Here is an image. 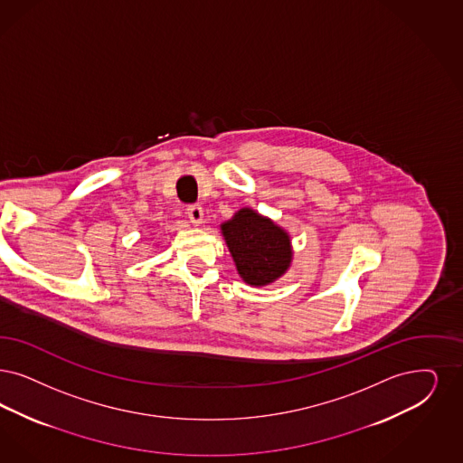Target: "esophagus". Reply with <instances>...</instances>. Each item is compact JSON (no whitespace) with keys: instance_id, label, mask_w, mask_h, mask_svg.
<instances>
[{"instance_id":"1","label":"esophagus","mask_w":463,"mask_h":463,"mask_svg":"<svg viewBox=\"0 0 463 463\" xmlns=\"http://www.w3.org/2000/svg\"><path fill=\"white\" fill-rule=\"evenodd\" d=\"M185 213H187V216H189L190 222H192V223H203V218H204V209L199 206V204H190V206H187V209H185Z\"/></svg>"}]
</instances>
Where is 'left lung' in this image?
Here are the masks:
<instances>
[{
  "label": "left lung",
  "instance_id": "left-lung-1",
  "mask_svg": "<svg viewBox=\"0 0 463 463\" xmlns=\"http://www.w3.org/2000/svg\"><path fill=\"white\" fill-rule=\"evenodd\" d=\"M226 245L245 283L262 287L273 283L290 266L288 235L256 211L240 209L233 220L222 226Z\"/></svg>",
  "mask_w": 463,
  "mask_h": 463
}]
</instances>
